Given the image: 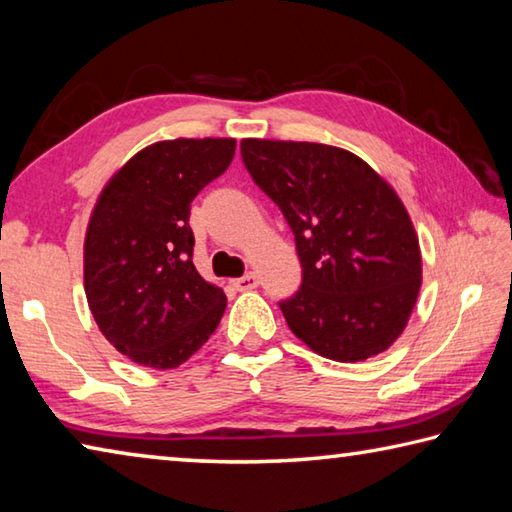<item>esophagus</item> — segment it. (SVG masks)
Returning <instances> with one entry per match:
<instances>
[{
  "label": "esophagus",
  "mask_w": 512,
  "mask_h": 512,
  "mask_svg": "<svg viewBox=\"0 0 512 512\" xmlns=\"http://www.w3.org/2000/svg\"><path fill=\"white\" fill-rule=\"evenodd\" d=\"M257 284H259L257 275H253V273H246L244 277H239V280L232 282V287H235L237 291H250V289H255Z\"/></svg>",
  "instance_id": "34e87169"
}]
</instances>
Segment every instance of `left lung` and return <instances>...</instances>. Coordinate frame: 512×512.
<instances>
[{"instance_id": "8db88e82", "label": "left lung", "mask_w": 512, "mask_h": 512, "mask_svg": "<svg viewBox=\"0 0 512 512\" xmlns=\"http://www.w3.org/2000/svg\"><path fill=\"white\" fill-rule=\"evenodd\" d=\"M241 160L296 237L302 284L277 302L291 332L343 363L391 348L422 280L418 237L391 185L327 144L244 140Z\"/></svg>"}]
</instances>
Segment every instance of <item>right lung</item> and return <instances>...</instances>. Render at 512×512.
<instances>
[{"instance_id": "1", "label": "right lung", "mask_w": 512, "mask_h": 512, "mask_svg": "<svg viewBox=\"0 0 512 512\" xmlns=\"http://www.w3.org/2000/svg\"><path fill=\"white\" fill-rule=\"evenodd\" d=\"M235 140L146 146L103 189L85 235V296L103 336L167 370L210 339L225 293L196 271L192 201L230 167Z\"/></svg>"}]
</instances>
